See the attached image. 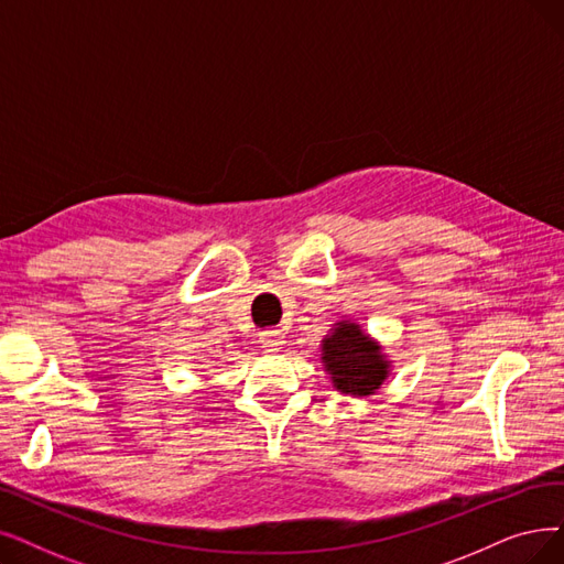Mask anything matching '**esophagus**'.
Returning <instances> with one entry per match:
<instances>
[{
	"label": "esophagus",
	"instance_id": "obj_1",
	"mask_svg": "<svg viewBox=\"0 0 564 564\" xmlns=\"http://www.w3.org/2000/svg\"><path fill=\"white\" fill-rule=\"evenodd\" d=\"M261 343H263V347L278 351L284 345V335L280 330H263L261 333Z\"/></svg>",
	"mask_w": 564,
	"mask_h": 564
}]
</instances>
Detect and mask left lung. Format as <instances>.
Wrapping results in <instances>:
<instances>
[{
  "label": "left lung",
  "instance_id": "1",
  "mask_svg": "<svg viewBox=\"0 0 564 564\" xmlns=\"http://www.w3.org/2000/svg\"><path fill=\"white\" fill-rule=\"evenodd\" d=\"M322 364L337 391L366 398L389 377L391 360L358 324L337 322L322 343Z\"/></svg>",
  "mask_w": 564,
  "mask_h": 564
}]
</instances>
